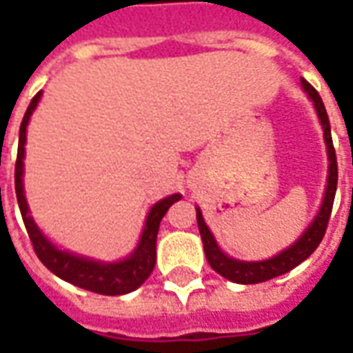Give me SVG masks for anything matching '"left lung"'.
<instances>
[{
	"mask_svg": "<svg viewBox=\"0 0 353 353\" xmlns=\"http://www.w3.org/2000/svg\"><path fill=\"white\" fill-rule=\"evenodd\" d=\"M303 90L308 94V98L316 108V113L319 117V123L323 128V139H325L327 147V159H329V174H327V185L325 194H323V202L319 206V212L316 217L312 219V223L306 227L301 236L296 238L293 244L285 248L283 252L278 255H274L270 259L265 261H240L234 257H229L227 253H223V250L215 242L212 230L208 229L206 221L202 217L200 208H196V221H199L200 236H202V244H204V253L210 266L214 268L215 272L221 274L223 278L234 281V283H261V281L272 280L276 276L293 270L296 265H301L304 259H308L314 250L318 248L321 238L325 234L327 223L331 217V210H333L334 192H336V179H339V166H336V154H334L333 138H331V124H329V117H327L325 105L319 98V94L316 88L312 87L306 79H301Z\"/></svg>",
	"mask_w": 353,
	"mask_h": 353,
	"instance_id": "1",
	"label": "left lung"
}]
</instances>
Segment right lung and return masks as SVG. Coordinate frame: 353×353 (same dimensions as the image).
I'll use <instances>...</instances> for the list:
<instances>
[{"instance_id": "add662e5", "label": "right lung", "mask_w": 353, "mask_h": 353, "mask_svg": "<svg viewBox=\"0 0 353 353\" xmlns=\"http://www.w3.org/2000/svg\"><path fill=\"white\" fill-rule=\"evenodd\" d=\"M39 100H41V92L35 94L34 100L30 101L26 113H24L22 124H20L19 153H17V166H14L17 200H19L20 214H22V219H24V225H26L28 236L34 244L35 255L39 257V261L49 268L50 272L57 274L58 278L70 281L77 288L94 291V293H100V295H124V293H130L134 289H138L149 278V274L153 272L154 263H157V234H159L162 217L174 202L181 200V194L179 192L170 194L166 199L159 200L149 210L138 245L124 259L115 261V263H103V261L88 259V257L68 252V250H60L35 225L34 217L30 215L26 196H24L22 176H24L26 126Z\"/></svg>"}]
</instances>
